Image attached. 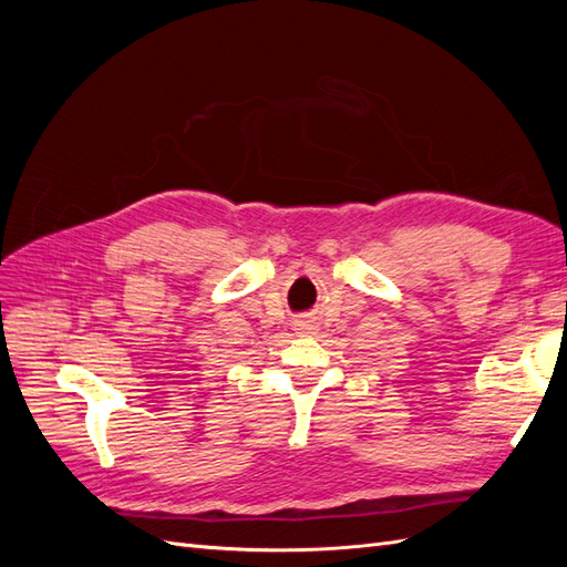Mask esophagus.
Wrapping results in <instances>:
<instances>
[{
	"instance_id": "obj_1",
	"label": "esophagus",
	"mask_w": 567,
	"mask_h": 567,
	"mask_svg": "<svg viewBox=\"0 0 567 567\" xmlns=\"http://www.w3.org/2000/svg\"><path fill=\"white\" fill-rule=\"evenodd\" d=\"M307 329H310V331H312V329H315V323H307Z\"/></svg>"
}]
</instances>
